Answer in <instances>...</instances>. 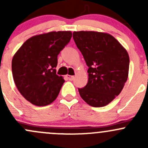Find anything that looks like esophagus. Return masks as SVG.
Returning <instances> with one entry per match:
<instances>
[{
	"mask_svg": "<svg viewBox=\"0 0 148 148\" xmlns=\"http://www.w3.org/2000/svg\"><path fill=\"white\" fill-rule=\"evenodd\" d=\"M66 78L68 79L69 80V81H72V80L74 79V76L69 75V74H67V75L66 76Z\"/></svg>",
	"mask_w": 148,
	"mask_h": 148,
	"instance_id": "34e87169",
	"label": "esophagus"
}]
</instances>
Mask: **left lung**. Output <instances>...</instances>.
<instances>
[{"label": "left lung", "instance_id": "obj_1", "mask_svg": "<svg viewBox=\"0 0 148 148\" xmlns=\"http://www.w3.org/2000/svg\"><path fill=\"white\" fill-rule=\"evenodd\" d=\"M73 38L89 67L88 83L78 89L80 96L92 107L107 105L120 95L127 80V51L107 33L74 31Z\"/></svg>", "mask_w": 148, "mask_h": 148}]
</instances>
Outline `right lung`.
<instances>
[{
  "instance_id": "right-lung-1",
  "label": "right lung",
  "mask_w": 148,
  "mask_h": 148,
  "mask_svg": "<svg viewBox=\"0 0 148 148\" xmlns=\"http://www.w3.org/2000/svg\"><path fill=\"white\" fill-rule=\"evenodd\" d=\"M71 31H51L31 37L12 59V73L22 96L36 106L56 99L64 79L56 74L57 56L70 41Z\"/></svg>"
}]
</instances>
